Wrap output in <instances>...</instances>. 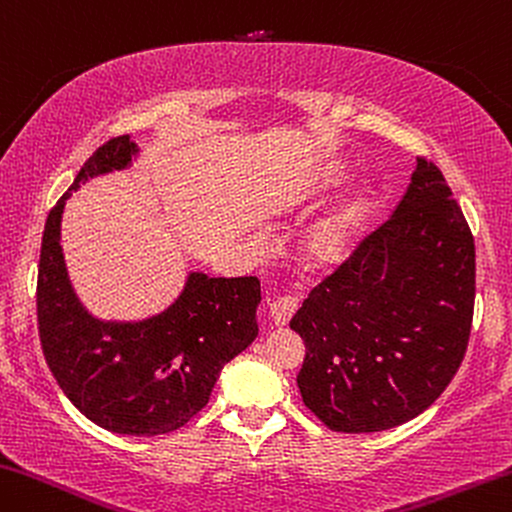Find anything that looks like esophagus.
I'll use <instances>...</instances> for the list:
<instances>
[{
    "mask_svg": "<svg viewBox=\"0 0 512 512\" xmlns=\"http://www.w3.org/2000/svg\"><path fill=\"white\" fill-rule=\"evenodd\" d=\"M297 306H300V297H297V295H281V297H277V300L270 304V313H272L274 325H277V327L288 325V320L295 316Z\"/></svg>",
    "mask_w": 512,
    "mask_h": 512,
    "instance_id": "1",
    "label": "esophagus"
}]
</instances>
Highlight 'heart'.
<instances>
[{
	"mask_svg": "<svg viewBox=\"0 0 512 512\" xmlns=\"http://www.w3.org/2000/svg\"><path fill=\"white\" fill-rule=\"evenodd\" d=\"M366 208L368 201L364 196H352L338 208L329 210L325 217H320L306 233V261L313 267H327L343 261L357 238L361 222H364Z\"/></svg>",
	"mask_w": 512,
	"mask_h": 512,
	"instance_id": "b5f03b06",
	"label": "heart"
}]
</instances>
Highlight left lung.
Listing matches in <instances>:
<instances>
[{
	"label": "left lung",
	"mask_w": 512,
	"mask_h": 512,
	"mask_svg": "<svg viewBox=\"0 0 512 512\" xmlns=\"http://www.w3.org/2000/svg\"><path fill=\"white\" fill-rule=\"evenodd\" d=\"M474 297V235L437 164L416 155L391 217L290 320L306 345L297 375L304 405L336 432L419 416L465 359Z\"/></svg>",
	"instance_id": "1"
}]
</instances>
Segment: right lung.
<instances>
[{"instance_id":"obj_1","label":"right lung","mask_w":512,"mask_h":512,"mask_svg":"<svg viewBox=\"0 0 512 512\" xmlns=\"http://www.w3.org/2000/svg\"><path fill=\"white\" fill-rule=\"evenodd\" d=\"M132 155L130 135L105 141L47 215L36 316L45 361L70 403L109 432L155 437L199 414L222 368L254 341L261 281L192 272L160 316L93 320L70 288L59 245L61 212L70 192L91 176L128 167Z\"/></svg>"}]
</instances>
